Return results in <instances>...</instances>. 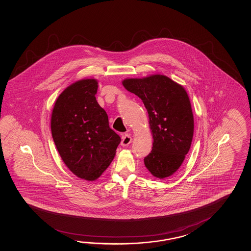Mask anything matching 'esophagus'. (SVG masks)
I'll return each mask as SVG.
<instances>
[{
    "label": "esophagus",
    "mask_w": 251,
    "mask_h": 251,
    "mask_svg": "<svg viewBox=\"0 0 251 251\" xmlns=\"http://www.w3.org/2000/svg\"><path fill=\"white\" fill-rule=\"evenodd\" d=\"M132 142L131 136L129 134H125L124 136H123L122 137V142H121V144H122V146H127L128 144H130Z\"/></svg>",
    "instance_id": "34e87169"
}]
</instances>
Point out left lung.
I'll return each instance as SVG.
<instances>
[{
    "mask_svg": "<svg viewBox=\"0 0 251 251\" xmlns=\"http://www.w3.org/2000/svg\"><path fill=\"white\" fill-rule=\"evenodd\" d=\"M122 83L142 100L148 112L153 146L144 165L156 178L172 176L183 164L193 141L189 96L183 86L161 74L125 78Z\"/></svg>",
    "mask_w": 251,
    "mask_h": 251,
    "instance_id": "obj_1",
    "label": "left lung"
}]
</instances>
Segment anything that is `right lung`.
Instances as JSON below:
<instances>
[{"mask_svg":"<svg viewBox=\"0 0 251 251\" xmlns=\"http://www.w3.org/2000/svg\"><path fill=\"white\" fill-rule=\"evenodd\" d=\"M97 90L95 78L73 83L56 100L50 118L51 135L62 160L74 175L88 181L106 171L121 142L96 100Z\"/></svg>","mask_w":251,"mask_h":251,"instance_id":"add662e5","label":"right lung"}]
</instances>
